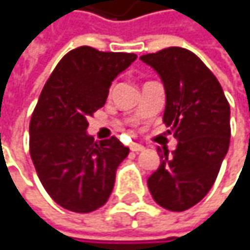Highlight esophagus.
Returning a JSON list of instances; mask_svg holds the SVG:
<instances>
[{
    "instance_id": "obj_1",
    "label": "esophagus",
    "mask_w": 250,
    "mask_h": 250,
    "mask_svg": "<svg viewBox=\"0 0 250 250\" xmlns=\"http://www.w3.org/2000/svg\"><path fill=\"white\" fill-rule=\"evenodd\" d=\"M129 147H130V150L135 151V153H139V151L144 150V146H141V144H136V142H132Z\"/></svg>"
}]
</instances>
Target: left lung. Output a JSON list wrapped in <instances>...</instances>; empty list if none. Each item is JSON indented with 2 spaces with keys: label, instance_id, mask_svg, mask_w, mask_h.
Here are the masks:
<instances>
[{
  "label": "left lung",
  "instance_id": "1",
  "mask_svg": "<svg viewBox=\"0 0 250 250\" xmlns=\"http://www.w3.org/2000/svg\"><path fill=\"white\" fill-rule=\"evenodd\" d=\"M141 61L163 82V123L178 139L171 154L160 151V165L147 185L160 207L185 211L208 193L228 153L229 103L216 76L188 49L168 47Z\"/></svg>",
  "mask_w": 250,
  "mask_h": 250
}]
</instances>
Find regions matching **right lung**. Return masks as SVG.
<instances>
[{"mask_svg":"<svg viewBox=\"0 0 250 250\" xmlns=\"http://www.w3.org/2000/svg\"><path fill=\"white\" fill-rule=\"evenodd\" d=\"M135 60V54L81 46L61 58L42 90L30 121V154L43 188L65 210L94 211L114 189L129 148L115 136L94 142L88 117Z\"/></svg>","mask_w":250,"mask_h":250,"instance_id":"1","label":"right lung"}]
</instances>
